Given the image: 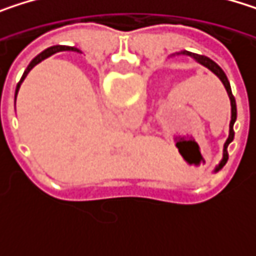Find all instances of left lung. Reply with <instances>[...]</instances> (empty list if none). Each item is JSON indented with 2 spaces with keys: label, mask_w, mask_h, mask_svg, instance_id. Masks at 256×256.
Here are the masks:
<instances>
[{
  "label": "left lung",
  "mask_w": 256,
  "mask_h": 256,
  "mask_svg": "<svg viewBox=\"0 0 256 256\" xmlns=\"http://www.w3.org/2000/svg\"><path fill=\"white\" fill-rule=\"evenodd\" d=\"M172 56H190V58H192L196 62H198L200 65H203L204 68H208L209 71H212L216 77L220 78V80L222 81V84H224V87H226L227 93H228V98H230V104H231L230 133H228V138H227V140H226V144H224L222 160H221V162H220V164L215 168V172H218V170H221V169L226 166V163H227V160H228V151H227V148H228V145L231 144V140L234 139V130H232V128H234V123H236V118H237V106H236V99H234V96H232V93H231L230 81H228V78H227V76H226V72L221 70V66H220L218 64H215L212 59H209L208 56L196 54V53H191V52H186V50L179 52V53H174Z\"/></svg>",
  "instance_id": "left-lung-1"
}]
</instances>
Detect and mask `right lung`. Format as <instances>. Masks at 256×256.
<instances>
[{
	"label": "right lung",
	"instance_id": "obj_1",
	"mask_svg": "<svg viewBox=\"0 0 256 256\" xmlns=\"http://www.w3.org/2000/svg\"><path fill=\"white\" fill-rule=\"evenodd\" d=\"M66 50H72V52H80L78 48H74V47H68V46H53V47H48V48H46L44 52H41L38 56H35L34 59H32V62L28 65V68L25 70V72H24V76L20 78V81L18 82V86H16V93H14V102H16V96H18V92H19V88H20V84L24 82V80L26 78V76L29 74V71L35 66V65H38L40 62H42L44 59H47V58H50L52 54H54V53H59V52H66Z\"/></svg>",
	"mask_w": 256,
	"mask_h": 256
}]
</instances>
